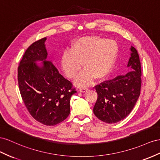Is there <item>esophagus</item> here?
<instances>
[{
	"instance_id": "34e87169",
	"label": "esophagus",
	"mask_w": 160,
	"mask_h": 160,
	"mask_svg": "<svg viewBox=\"0 0 160 160\" xmlns=\"http://www.w3.org/2000/svg\"><path fill=\"white\" fill-rule=\"evenodd\" d=\"M88 90V88H85V87H82V88H80V92H85L86 90Z\"/></svg>"
}]
</instances>
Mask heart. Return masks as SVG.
<instances>
[{"label":"heart","mask_w":160,"mask_h":160,"mask_svg":"<svg viewBox=\"0 0 160 160\" xmlns=\"http://www.w3.org/2000/svg\"><path fill=\"white\" fill-rule=\"evenodd\" d=\"M116 41L100 36H84L74 41L70 50H66L61 58V64L66 75L74 78L80 70H84L75 80L76 84L86 86L94 78L102 80L111 72L118 54Z\"/></svg>","instance_id":"heart-1"}]
</instances>
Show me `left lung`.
Here are the masks:
<instances>
[{"label":"left lung","instance_id":"8db88e82","mask_svg":"<svg viewBox=\"0 0 160 160\" xmlns=\"http://www.w3.org/2000/svg\"><path fill=\"white\" fill-rule=\"evenodd\" d=\"M130 51L127 68L131 71L96 86L98 98L94 114L98 119L109 124L120 121L128 115L140 95L141 62L136 49L131 46Z\"/></svg>","mask_w":160,"mask_h":160}]
</instances>
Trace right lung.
I'll use <instances>...</instances> for the list:
<instances>
[{
  "instance_id": "obj_1",
  "label": "right lung",
  "mask_w": 160,
  "mask_h": 160,
  "mask_svg": "<svg viewBox=\"0 0 160 160\" xmlns=\"http://www.w3.org/2000/svg\"><path fill=\"white\" fill-rule=\"evenodd\" d=\"M46 39L37 41L26 50L18 68V82L31 115L45 125L53 126L70 115V98L76 90L47 60Z\"/></svg>"
}]
</instances>
